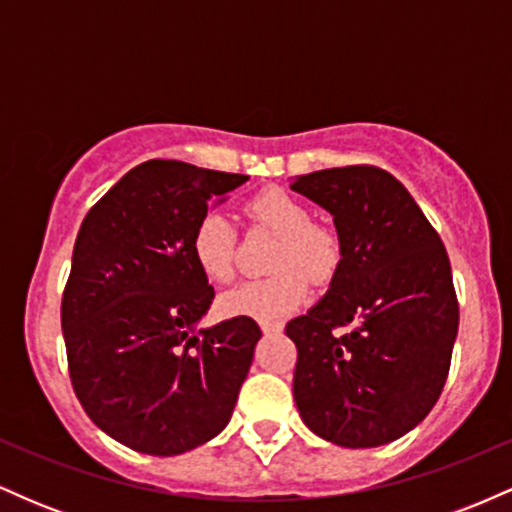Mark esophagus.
Segmentation results:
<instances>
[{"mask_svg": "<svg viewBox=\"0 0 512 512\" xmlns=\"http://www.w3.org/2000/svg\"><path fill=\"white\" fill-rule=\"evenodd\" d=\"M260 327H262L264 334H276V332L284 330V325H281V322H269V320H262Z\"/></svg>", "mask_w": 512, "mask_h": 512, "instance_id": "obj_1", "label": "esophagus"}]
</instances>
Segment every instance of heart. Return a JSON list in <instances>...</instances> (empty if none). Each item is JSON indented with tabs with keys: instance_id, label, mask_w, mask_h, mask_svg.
I'll use <instances>...</instances> for the list:
<instances>
[{
	"instance_id": "b5f03b06",
	"label": "heart",
	"mask_w": 512,
	"mask_h": 512,
	"mask_svg": "<svg viewBox=\"0 0 512 512\" xmlns=\"http://www.w3.org/2000/svg\"><path fill=\"white\" fill-rule=\"evenodd\" d=\"M250 226L276 236L264 279L245 281L219 298L221 313L276 320L308 301L310 282L327 284L344 260L342 238L332 228L313 221L310 211L291 192L269 187L243 207ZM190 255L199 274L211 284H226L236 272V231L219 211H207L195 223Z\"/></svg>"
}]
</instances>
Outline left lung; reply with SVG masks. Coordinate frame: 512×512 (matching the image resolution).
Listing matches in <instances>:
<instances>
[{
  "label": "left lung",
  "instance_id": "8db88e82",
  "mask_svg": "<svg viewBox=\"0 0 512 512\" xmlns=\"http://www.w3.org/2000/svg\"><path fill=\"white\" fill-rule=\"evenodd\" d=\"M291 190L330 211L344 245L327 296L286 325L296 407L334 445L392 443L426 419L448 380L460 325L448 252L383 168L315 170Z\"/></svg>",
  "mask_w": 512,
  "mask_h": 512
}]
</instances>
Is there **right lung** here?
Listing matches in <instances>:
<instances>
[{
    "mask_svg": "<svg viewBox=\"0 0 512 512\" xmlns=\"http://www.w3.org/2000/svg\"><path fill=\"white\" fill-rule=\"evenodd\" d=\"M248 182L182 161H146L93 204L62 293L72 387L101 431L170 457L226 428L260 325L248 315L197 322L214 289L190 255L209 204Z\"/></svg>",
    "mask_w": 512,
    "mask_h": 512,
    "instance_id": "add662e5",
    "label": "right lung"
}]
</instances>
